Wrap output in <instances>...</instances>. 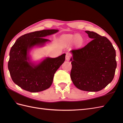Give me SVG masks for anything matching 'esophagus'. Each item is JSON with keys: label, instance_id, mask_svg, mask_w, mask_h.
Returning <instances> with one entry per match:
<instances>
[{"label": "esophagus", "instance_id": "34e87169", "mask_svg": "<svg viewBox=\"0 0 123 123\" xmlns=\"http://www.w3.org/2000/svg\"><path fill=\"white\" fill-rule=\"evenodd\" d=\"M71 53H70V52H67L66 53V59L67 61H68V60L70 59V57L71 56Z\"/></svg>", "mask_w": 123, "mask_h": 123}]
</instances>
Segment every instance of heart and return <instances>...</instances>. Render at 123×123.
<instances>
[{
    "label": "heart",
    "instance_id": "heart-1",
    "mask_svg": "<svg viewBox=\"0 0 123 123\" xmlns=\"http://www.w3.org/2000/svg\"><path fill=\"white\" fill-rule=\"evenodd\" d=\"M69 40H72L73 37H69L68 38ZM75 42H76L78 44H82L83 42V39L80 36H77L76 38H75Z\"/></svg>",
    "mask_w": 123,
    "mask_h": 123
}]
</instances>
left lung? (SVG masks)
Listing matches in <instances>:
<instances>
[{
	"instance_id": "8db88e82",
	"label": "left lung",
	"mask_w": 123,
	"mask_h": 123,
	"mask_svg": "<svg viewBox=\"0 0 123 123\" xmlns=\"http://www.w3.org/2000/svg\"><path fill=\"white\" fill-rule=\"evenodd\" d=\"M93 40L82 48L72 49L70 77L79 89L96 92L105 88L114 77L116 51L108 39L85 31Z\"/></svg>"
}]
</instances>
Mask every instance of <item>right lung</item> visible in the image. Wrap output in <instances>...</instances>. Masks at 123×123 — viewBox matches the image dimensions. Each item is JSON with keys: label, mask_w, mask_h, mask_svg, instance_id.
Instances as JSON below:
<instances>
[{"label": "right lung", "mask_w": 123, "mask_h": 123, "mask_svg": "<svg viewBox=\"0 0 123 123\" xmlns=\"http://www.w3.org/2000/svg\"><path fill=\"white\" fill-rule=\"evenodd\" d=\"M44 30L26 34L18 38L10 49L8 68L13 81L31 92L50 87L56 70L65 61L66 54L55 58L46 57L37 65L30 62L28 53L35 46H42L49 40L44 37L58 32Z\"/></svg>", "instance_id": "add662e5"}]
</instances>
